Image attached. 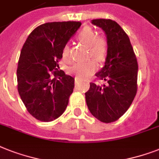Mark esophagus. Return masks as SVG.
<instances>
[{
  "label": "esophagus",
  "mask_w": 159,
  "mask_h": 159,
  "mask_svg": "<svg viewBox=\"0 0 159 159\" xmlns=\"http://www.w3.org/2000/svg\"><path fill=\"white\" fill-rule=\"evenodd\" d=\"M81 82V80H79L78 78H75V85H77Z\"/></svg>",
  "instance_id": "obj_1"
}]
</instances>
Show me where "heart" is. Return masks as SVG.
<instances>
[{"instance_id": "heart-1", "label": "heart", "mask_w": 159, "mask_h": 159, "mask_svg": "<svg viewBox=\"0 0 159 159\" xmlns=\"http://www.w3.org/2000/svg\"><path fill=\"white\" fill-rule=\"evenodd\" d=\"M77 38L85 46H88V55L92 57L96 61H103L106 56L108 45L104 37H96V33L89 27L84 28L79 33ZM69 54V48L64 46L62 55L64 58H68ZM97 68V64L95 60L91 59L86 62L76 63L70 68V73L75 75L78 79H85L94 73Z\"/></svg>"}]
</instances>
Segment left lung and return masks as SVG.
<instances>
[{"label": "left lung", "instance_id": "left-lung-1", "mask_svg": "<svg viewBox=\"0 0 159 159\" xmlns=\"http://www.w3.org/2000/svg\"><path fill=\"white\" fill-rule=\"evenodd\" d=\"M91 24L106 34L107 57L95 76L106 85L91 82L86 95L89 110L100 122L117 121L131 106L137 91L138 64L128 36L111 19H93Z\"/></svg>", "mask_w": 159, "mask_h": 159}]
</instances>
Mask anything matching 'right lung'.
Instances as JSON below:
<instances>
[{
  "instance_id": "right-lung-1",
  "label": "right lung",
  "mask_w": 159,
  "mask_h": 159,
  "mask_svg": "<svg viewBox=\"0 0 159 159\" xmlns=\"http://www.w3.org/2000/svg\"><path fill=\"white\" fill-rule=\"evenodd\" d=\"M82 23L52 22L29 34L17 68L18 91L31 115L51 122L63 114L74 88V78L59 71L62 50Z\"/></svg>"
}]
</instances>
